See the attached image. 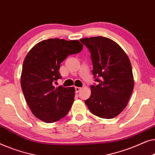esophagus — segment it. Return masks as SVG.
Returning <instances> with one entry per match:
<instances>
[{
    "label": "esophagus",
    "instance_id": "esophagus-1",
    "mask_svg": "<svg viewBox=\"0 0 155 155\" xmlns=\"http://www.w3.org/2000/svg\"><path fill=\"white\" fill-rule=\"evenodd\" d=\"M81 87H75V90H76V92H77V93L79 92V91H81Z\"/></svg>",
    "mask_w": 155,
    "mask_h": 155
}]
</instances>
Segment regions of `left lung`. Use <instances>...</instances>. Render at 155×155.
I'll return each mask as SVG.
<instances>
[{
  "instance_id": "obj_1",
  "label": "left lung",
  "mask_w": 155,
  "mask_h": 155,
  "mask_svg": "<svg viewBox=\"0 0 155 155\" xmlns=\"http://www.w3.org/2000/svg\"><path fill=\"white\" fill-rule=\"evenodd\" d=\"M89 49L93 74L98 85L91 86L85 103L93 114L102 119L117 117L127 105L134 80L128 55L115 41L103 36L80 39Z\"/></svg>"
}]
</instances>
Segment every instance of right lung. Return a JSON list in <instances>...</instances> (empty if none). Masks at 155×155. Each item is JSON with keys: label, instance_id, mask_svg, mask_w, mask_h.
<instances>
[{"label": "right lung", "instance_id": "1", "mask_svg": "<svg viewBox=\"0 0 155 155\" xmlns=\"http://www.w3.org/2000/svg\"><path fill=\"white\" fill-rule=\"evenodd\" d=\"M83 45L78 40L50 38L41 41L24 60L21 86L25 100L36 118L53 123L66 116L74 100V87L55 88L61 78L60 63L71 54L78 53Z\"/></svg>", "mask_w": 155, "mask_h": 155}]
</instances>
